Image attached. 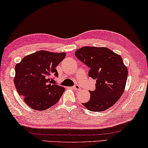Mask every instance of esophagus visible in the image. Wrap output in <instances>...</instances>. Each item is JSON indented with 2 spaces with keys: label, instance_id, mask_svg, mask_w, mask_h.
I'll return each mask as SVG.
<instances>
[{
  "label": "esophagus",
  "instance_id": "1",
  "mask_svg": "<svg viewBox=\"0 0 148 148\" xmlns=\"http://www.w3.org/2000/svg\"><path fill=\"white\" fill-rule=\"evenodd\" d=\"M72 88H73V89L77 90H80V87L78 85H75L74 86L72 87Z\"/></svg>",
  "mask_w": 148,
  "mask_h": 148
}]
</instances>
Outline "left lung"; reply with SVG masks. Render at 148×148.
<instances>
[{"label": "left lung", "instance_id": "obj_1", "mask_svg": "<svg viewBox=\"0 0 148 148\" xmlns=\"http://www.w3.org/2000/svg\"><path fill=\"white\" fill-rule=\"evenodd\" d=\"M75 54L90 68L88 76L96 80L95 90H89L90 101L84 106L94 112L112 106L122 96L127 79L128 70L122 58L106 47H84Z\"/></svg>", "mask_w": 148, "mask_h": 148}]
</instances>
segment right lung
I'll use <instances>...</instances> for the list:
<instances>
[{"label":"right lung","instance_id":"add662e5","mask_svg":"<svg viewBox=\"0 0 148 148\" xmlns=\"http://www.w3.org/2000/svg\"><path fill=\"white\" fill-rule=\"evenodd\" d=\"M65 56L64 52L39 51L25 56L16 65V88L32 109L45 110L60 100L64 88L55 84L53 78L58 77L56 68Z\"/></svg>","mask_w":148,"mask_h":148}]
</instances>
